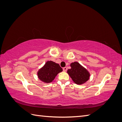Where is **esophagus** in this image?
<instances>
[{"label":"esophagus","mask_w":122,"mask_h":122,"mask_svg":"<svg viewBox=\"0 0 122 122\" xmlns=\"http://www.w3.org/2000/svg\"><path fill=\"white\" fill-rule=\"evenodd\" d=\"M67 70H68V69H67V67H64V68H63V71H64V72H66V71H67Z\"/></svg>","instance_id":"1"}]
</instances>
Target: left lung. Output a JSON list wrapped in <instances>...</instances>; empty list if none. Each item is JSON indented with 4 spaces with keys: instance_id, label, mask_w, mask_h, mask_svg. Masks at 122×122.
Instances as JSON below:
<instances>
[{
    "instance_id": "8db88e82",
    "label": "left lung",
    "mask_w": 122,
    "mask_h": 122,
    "mask_svg": "<svg viewBox=\"0 0 122 122\" xmlns=\"http://www.w3.org/2000/svg\"><path fill=\"white\" fill-rule=\"evenodd\" d=\"M70 66L71 68L68 70L67 73L76 84H82L90 79V73L79 62H72L70 64Z\"/></svg>"
}]
</instances>
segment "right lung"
<instances>
[{"instance_id":"right-lung-1","label":"right lung","mask_w":122,"mask_h":122,"mask_svg":"<svg viewBox=\"0 0 122 122\" xmlns=\"http://www.w3.org/2000/svg\"><path fill=\"white\" fill-rule=\"evenodd\" d=\"M62 71L60 65L52 61H47L37 73L39 79L43 82L50 83L59 73Z\"/></svg>"}]
</instances>
